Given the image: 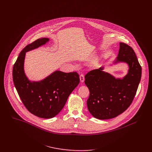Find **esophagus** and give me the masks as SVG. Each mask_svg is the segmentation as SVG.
I'll return each mask as SVG.
<instances>
[{"label":"esophagus","instance_id":"34e87169","mask_svg":"<svg viewBox=\"0 0 152 152\" xmlns=\"http://www.w3.org/2000/svg\"><path fill=\"white\" fill-rule=\"evenodd\" d=\"M80 81L81 82V83H83L84 81V80H85V78H84V74H81L80 75Z\"/></svg>","mask_w":152,"mask_h":152}]
</instances>
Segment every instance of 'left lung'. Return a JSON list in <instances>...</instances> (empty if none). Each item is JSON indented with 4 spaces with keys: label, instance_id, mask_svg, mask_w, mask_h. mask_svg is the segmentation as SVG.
I'll use <instances>...</instances> for the list:
<instances>
[{
    "label": "left lung",
    "instance_id": "1",
    "mask_svg": "<svg viewBox=\"0 0 152 152\" xmlns=\"http://www.w3.org/2000/svg\"><path fill=\"white\" fill-rule=\"evenodd\" d=\"M116 61L128 64L129 69L123 79H116L102 68L93 69L85 76L89 90L87 107L91 115L99 119L115 118L129 107L139 86L142 67L136 54L129 45L120 43Z\"/></svg>",
    "mask_w": 152,
    "mask_h": 152
}]
</instances>
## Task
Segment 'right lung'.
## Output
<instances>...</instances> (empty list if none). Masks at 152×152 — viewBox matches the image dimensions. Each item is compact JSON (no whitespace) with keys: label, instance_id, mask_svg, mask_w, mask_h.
Here are the masks:
<instances>
[{"label":"right lung","instance_id":"1","mask_svg":"<svg viewBox=\"0 0 152 152\" xmlns=\"http://www.w3.org/2000/svg\"><path fill=\"white\" fill-rule=\"evenodd\" d=\"M49 40L39 39L27 45L20 52L13 67V80L22 102L32 114L51 118L63 108L68 97L80 83L77 72L56 71L39 82H30L26 77L23 64L26 52L36 48Z\"/></svg>","mask_w":152,"mask_h":152}]
</instances>
